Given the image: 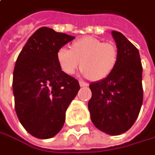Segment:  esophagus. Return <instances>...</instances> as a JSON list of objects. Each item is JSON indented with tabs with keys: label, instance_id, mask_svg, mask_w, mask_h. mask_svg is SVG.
<instances>
[{
	"label": "esophagus",
	"instance_id": "1",
	"mask_svg": "<svg viewBox=\"0 0 155 155\" xmlns=\"http://www.w3.org/2000/svg\"><path fill=\"white\" fill-rule=\"evenodd\" d=\"M80 86L81 87H86V86H88V84H86L83 81H80Z\"/></svg>",
	"mask_w": 155,
	"mask_h": 155
}]
</instances>
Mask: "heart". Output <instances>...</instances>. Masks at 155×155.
I'll use <instances>...</instances> for the list:
<instances>
[{
	"mask_svg": "<svg viewBox=\"0 0 155 155\" xmlns=\"http://www.w3.org/2000/svg\"><path fill=\"white\" fill-rule=\"evenodd\" d=\"M57 61L66 74H73L80 65L84 76L101 81L109 76L117 65L119 53L116 46L94 37L75 41L71 49L61 47L57 51Z\"/></svg>",
	"mask_w": 155,
	"mask_h": 155,
	"instance_id": "1",
	"label": "heart"
}]
</instances>
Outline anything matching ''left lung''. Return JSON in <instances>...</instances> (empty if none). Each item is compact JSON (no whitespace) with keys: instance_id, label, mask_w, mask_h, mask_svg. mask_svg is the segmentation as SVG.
<instances>
[{"instance_id":"1","label":"left lung","mask_w":155,"mask_h":155,"mask_svg":"<svg viewBox=\"0 0 155 155\" xmlns=\"http://www.w3.org/2000/svg\"><path fill=\"white\" fill-rule=\"evenodd\" d=\"M118 49L116 67L105 79L91 84L88 103L95 127L111 135L128 131L136 121L143 99V66L138 49L124 34L113 31Z\"/></svg>"}]
</instances>
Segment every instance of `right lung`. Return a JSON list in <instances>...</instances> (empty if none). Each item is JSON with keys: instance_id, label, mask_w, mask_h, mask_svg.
<instances>
[{"instance_id": "1", "label": "right lung", "mask_w": 155, "mask_h": 155, "mask_svg": "<svg viewBox=\"0 0 155 155\" xmlns=\"http://www.w3.org/2000/svg\"><path fill=\"white\" fill-rule=\"evenodd\" d=\"M75 37L48 27L38 29L20 52L13 71L15 111L32 136L49 139L65 122V113L80 90L79 82L64 73L57 51Z\"/></svg>"}]
</instances>
